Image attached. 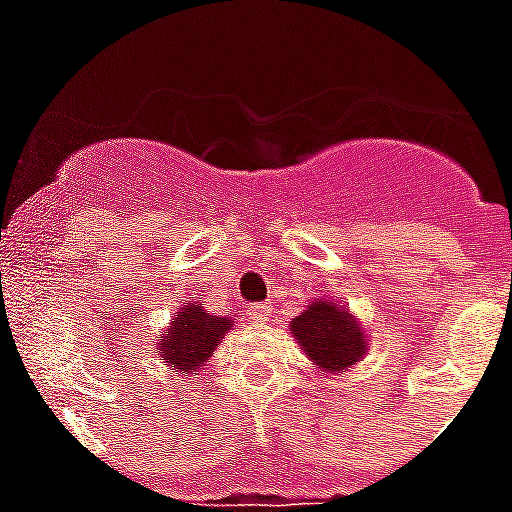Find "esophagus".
<instances>
[{
  "instance_id": "obj_1",
  "label": "esophagus",
  "mask_w": 512,
  "mask_h": 512,
  "mask_svg": "<svg viewBox=\"0 0 512 512\" xmlns=\"http://www.w3.org/2000/svg\"><path fill=\"white\" fill-rule=\"evenodd\" d=\"M249 319L257 321V324H263V321H268L273 316V305L271 303H252L247 308Z\"/></svg>"
}]
</instances>
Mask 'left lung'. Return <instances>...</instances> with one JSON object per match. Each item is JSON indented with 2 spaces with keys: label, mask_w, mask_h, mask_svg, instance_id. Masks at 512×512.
I'll return each instance as SVG.
<instances>
[{
  "label": "left lung",
  "mask_w": 512,
  "mask_h": 512,
  "mask_svg": "<svg viewBox=\"0 0 512 512\" xmlns=\"http://www.w3.org/2000/svg\"><path fill=\"white\" fill-rule=\"evenodd\" d=\"M292 335L303 345L305 356L324 372H342L366 353L364 329L353 313L332 300H316L292 319Z\"/></svg>",
  "instance_id": "8db88e82"
}]
</instances>
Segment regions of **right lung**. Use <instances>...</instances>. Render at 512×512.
<instances>
[{
  "mask_svg": "<svg viewBox=\"0 0 512 512\" xmlns=\"http://www.w3.org/2000/svg\"><path fill=\"white\" fill-rule=\"evenodd\" d=\"M231 324V319L209 316L204 305L185 303L177 311V319L167 329L164 340L159 342V356L167 366H175V372H196L212 356V350L220 345Z\"/></svg>",
  "mask_w": 512,
  "mask_h": 512,
  "instance_id": "obj_1",
  "label": "right lung"
}]
</instances>
